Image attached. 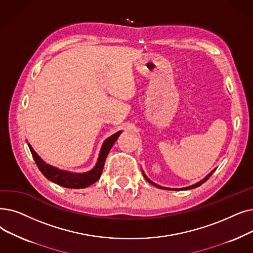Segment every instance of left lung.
<instances>
[{"instance_id":"obj_1","label":"left lung","mask_w":253,"mask_h":253,"mask_svg":"<svg viewBox=\"0 0 253 253\" xmlns=\"http://www.w3.org/2000/svg\"><path fill=\"white\" fill-rule=\"evenodd\" d=\"M215 169H213L211 172H209L206 177L203 179V180H201L200 182H196L195 184H193V185H190V186H187V187H184V188H169V187H163V186H160V185H158V184H156V183H154V182H152L147 175H146V173L142 171V174H144V177L146 178V180L149 182V183H151L152 185H154V186H156V187H158V188H161V189H166V190H188V189H193V188H196V187H199V186H201L203 183H205L209 178L211 177V174L215 171Z\"/></svg>"}]
</instances>
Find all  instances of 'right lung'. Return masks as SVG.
I'll return each mask as SVG.
<instances>
[{
    "instance_id": "add662e5",
    "label": "right lung",
    "mask_w": 253,
    "mask_h": 253,
    "mask_svg": "<svg viewBox=\"0 0 253 253\" xmlns=\"http://www.w3.org/2000/svg\"><path fill=\"white\" fill-rule=\"evenodd\" d=\"M121 133H122V130L118 131L117 133L113 134L112 136H109L108 138H106L104 140V142L102 144V147L100 149L99 156H98L95 167L91 170L86 171V172H73V171L64 170V169H60L56 167H52V166H50V164H47L44 160H43L34 151V149L32 148V146L30 144H28V146L30 148L33 158H34L38 169H40L42 174L44 175L46 179H48L49 181L56 183L60 186H63V187H66V188L82 189V188H85V187H87V186L94 184L96 181L100 179L105 159L108 155L109 151H111L113 145L115 144Z\"/></svg>"
}]
</instances>
